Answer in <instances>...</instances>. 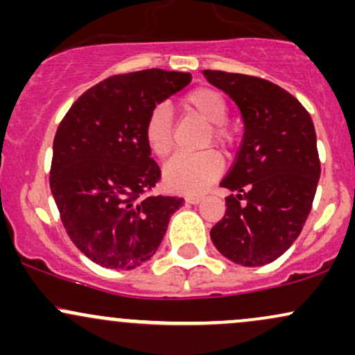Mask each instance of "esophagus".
I'll return each mask as SVG.
<instances>
[{
    "label": "esophagus",
    "instance_id": "obj_1",
    "mask_svg": "<svg viewBox=\"0 0 355 355\" xmlns=\"http://www.w3.org/2000/svg\"><path fill=\"white\" fill-rule=\"evenodd\" d=\"M185 202L190 203V205H197V203L202 202V197H198V195H191V197L185 198Z\"/></svg>",
    "mask_w": 355,
    "mask_h": 355
}]
</instances>
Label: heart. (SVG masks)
Wrapping results in <instances>:
<instances>
[{"mask_svg":"<svg viewBox=\"0 0 355 355\" xmlns=\"http://www.w3.org/2000/svg\"><path fill=\"white\" fill-rule=\"evenodd\" d=\"M183 107L209 123L205 146L211 144L227 150L234 145L235 130L227 123L229 105L218 89L202 87L183 96ZM145 140L153 155L165 158L173 148V118L166 105H157L145 123ZM223 172V160L217 152L175 155L164 166L166 189L177 193L193 195L209 189Z\"/></svg>","mask_w":355,"mask_h":355,"instance_id":"heart-1","label":"heart"}]
</instances>
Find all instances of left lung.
Returning <instances> with one entry per match:
<instances>
[{"mask_svg": "<svg viewBox=\"0 0 355 355\" xmlns=\"http://www.w3.org/2000/svg\"><path fill=\"white\" fill-rule=\"evenodd\" d=\"M203 75L234 100L243 121L237 160L220 183L232 193L211 242L232 262L266 266L295 242L311 214L320 177L315 128L279 85L240 73Z\"/></svg>", "mask_w": 355, "mask_h": 355, "instance_id": "1", "label": "left lung"}]
</instances>
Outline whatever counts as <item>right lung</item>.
I'll use <instances>...</instances> for the list:
<instances>
[{"mask_svg": "<svg viewBox=\"0 0 355 355\" xmlns=\"http://www.w3.org/2000/svg\"><path fill=\"white\" fill-rule=\"evenodd\" d=\"M190 80L158 68L110 76L87 89L56 130L53 198L71 242L101 267L132 270L150 260L182 207L178 197H141L160 180L145 123Z\"/></svg>", "mask_w": 355, "mask_h": 355, "instance_id": "add662e5", "label": "right lung"}]
</instances>
